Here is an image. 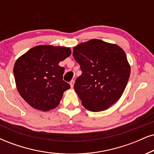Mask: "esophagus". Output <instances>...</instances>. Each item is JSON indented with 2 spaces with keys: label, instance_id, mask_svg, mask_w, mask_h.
<instances>
[{
  "label": "esophagus",
  "instance_id": "34e87169",
  "mask_svg": "<svg viewBox=\"0 0 154 154\" xmlns=\"http://www.w3.org/2000/svg\"><path fill=\"white\" fill-rule=\"evenodd\" d=\"M74 84H75V80H74V79H72V80L70 82H69V85H70L71 87H74Z\"/></svg>",
  "mask_w": 154,
  "mask_h": 154
}]
</instances>
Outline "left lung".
Instances as JSON below:
<instances>
[{"label":"left lung","instance_id":"8db88e82","mask_svg":"<svg viewBox=\"0 0 154 154\" xmlns=\"http://www.w3.org/2000/svg\"><path fill=\"white\" fill-rule=\"evenodd\" d=\"M82 75L74 89L91 112L107 109L119 100L129 80L130 66L119 46L94 39L73 48Z\"/></svg>","mask_w":154,"mask_h":154}]
</instances>
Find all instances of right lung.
<instances>
[{"mask_svg":"<svg viewBox=\"0 0 154 154\" xmlns=\"http://www.w3.org/2000/svg\"><path fill=\"white\" fill-rule=\"evenodd\" d=\"M70 54L68 48L39 45L17 60L13 68L17 89L32 107L46 112L60 104L70 85L63 79L65 68L58 65Z\"/></svg>","mask_w":154,"mask_h":154,"instance_id":"1","label":"right lung"}]
</instances>
